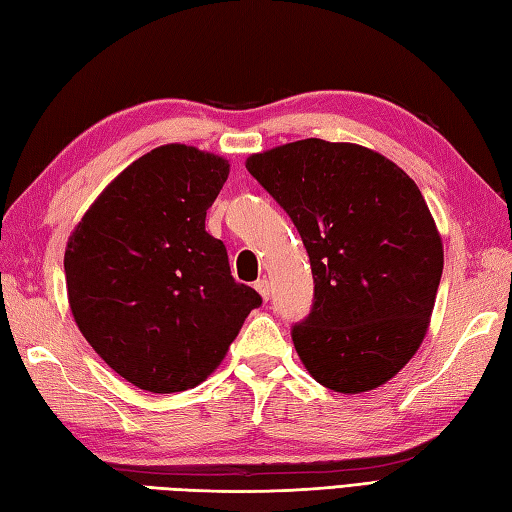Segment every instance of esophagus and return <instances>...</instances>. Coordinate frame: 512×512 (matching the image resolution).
I'll return each mask as SVG.
<instances>
[{"instance_id": "obj_1", "label": "esophagus", "mask_w": 512, "mask_h": 512, "mask_svg": "<svg viewBox=\"0 0 512 512\" xmlns=\"http://www.w3.org/2000/svg\"><path fill=\"white\" fill-rule=\"evenodd\" d=\"M255 290L259 292V295H262L264 301H268V297H270V284H268V279L255 281Z\"/></svg>"}]
</instances>
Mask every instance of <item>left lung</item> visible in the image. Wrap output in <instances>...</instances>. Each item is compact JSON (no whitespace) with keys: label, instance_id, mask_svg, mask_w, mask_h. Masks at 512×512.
I'll list each match as a JSON object with an SVG mask.
<instances>
[{"label":"left lung","instance_id":"left-lung-1","mask_svg":"<svg viewBox=\"0 0 512 512\" xmlns=\"http://www.w3.org/2000/svg\"><path fill=\"white\" fill-rule=\"evenodd\" d=\"M246 169L310 257L312 312L292 328L301 363L339 394L385 385L429 330L444 264L416 182L374 149L321 138L253 154Z\"/></svg>","mask_w":512,"mask_h":512}]
</instances>
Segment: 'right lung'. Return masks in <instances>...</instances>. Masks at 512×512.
Returning a JSON list of instances; mask_svg holds the SVG:
<instances>
[{
  "instance_id": "1",
  "label": "right lung",
  "mask_w": 512,
  "mask_h": 512,
  "mask_svg": "<svg viewBox=\"0 0 512 512\" xmlns=\"http://www.w3.org/2000/svg\"><path fill=\"white\" fill-rule=\"evenodd\" d=\"M228 169L195 147L151 149L107 184L65 246L76 325L118 376L145 391L200 385L262 306L204 228Z\"/></svg>"
}]
</instances>
